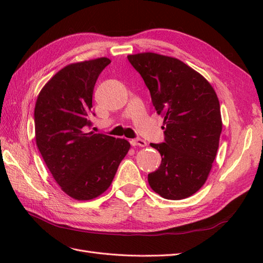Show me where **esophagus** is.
<instances>
[{"instance_id":"esophagus-1","label":"esophagus","mask_w":263,"mask_h":263,"mask_svg":"<svg viewBox=\"0 0 263 263\" xmlns=\"http://www.w3.org/2000/svg\"><path fill=\"white\" fill-rule=\"evenodd\" d=\"M133 147H146L147 142L142 140V139H132L130 141Z\"/></svg>"}]
</instances>
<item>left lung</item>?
Masks as SVG:
<instances>
[{
    "label": "left lung",
    "mask_w": 263,
    "mask_h": 263,
    "mask_svg": "<svg viewBox=\"0 0 263 263\" xmlns=\"http://www.w3.org/2000/svg\"><path fill=\"white\" fill-rule=\"evenodd\" d=\"M163 117L165 142L150 143L161 155L149 185L161 198L181 200L203 186L219 147L220 105L210 82L181 60L146 52L127 55Z\"/></svg>",
    "instance_id": "8db88e82"
}]
</instances>
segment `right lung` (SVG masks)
Here are the masks:
<instances>
[{"label": "right lung", "mask_w": 263, "mask_h": 263, "mask_svg": "<svg viewBox=\"0 0 263 263\" xmlns=\"http://www.w3.org/2000/svg\"><path fill=\"white\" fill-rule=\"evenodd\" d=\"M110 63L98 58L71 63L42 88L35 105V138L47 168L69 197L92 200L107 190L131 144L125 139L87 131L92 92Z\"/></svg>", "instance_id": "obj_1"}]
</instances>
